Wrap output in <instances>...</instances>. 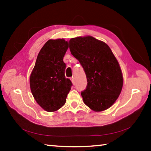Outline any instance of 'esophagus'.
<instances>
[{
    "instance_id": "34e87169",
    "label": "esophagus",
    "mask_w": 151,
    "mask_h": 151,
    "mask_svg": "<svg viewBox=\"0 0 151 151\" xmlns=\"http://www.w3.org/2000/svg\"><path fill=\"white\" fill-rule=\"evenodd\" d=\"M70 79H71V81H72V83L73 84V85H75V76H73V77L71 78Z\"/></svg>"
}]
</instances>
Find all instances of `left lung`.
<instances>
[{"instance_id": "obj_1", "label": "left lung", "mask_w": 151, "mask_h": 151, "mask_svg": "<svg viewBox=\"0 0 151 151\" xmlns=\"http://www.w3.org/2000/svg\"><path fill=\"white\" fill-rule=\"evenodd\" d=\"M69 48L87 78L86 88L81 93L84 103L95 112L108 109L118 99L123 85L121 68L111 49L91 36L73 38Z\"/></svg>"}]
</instances>
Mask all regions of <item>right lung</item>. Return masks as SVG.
Wrapping results in <instances>:
<instances>
[{
  "mask_svg": "<svg viewBox=\"0 0 151 151\" xmlns=\"http://www.w3.org/2000/svg\"><path fill=\"white\" fill-rule=\"evenodd\" d=\"M68 48L65 39H50L37 56L30 76V87L37 103L45 111L55 112L66 103L72 83L66 78L63 57Z\"/></svg>",
  "mask_w": 151,
  "mask_h": 151,
  "instance_id": "right-lung-1",
  "label": "right lung"
}]
</instances>
